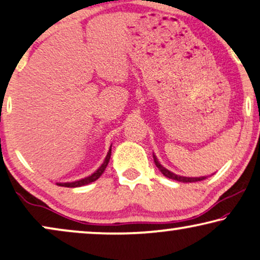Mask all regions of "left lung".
Here are the masks:
<instances>
[{
    "instance_id": "1",
    "label": "left lung",
    "mask_w": 260,
    "mask_h": 260,
    "mask_svg": "<svg viewBox=\"0 0 260 260\" xmlns=\"http://www.w3.org/2000/svg\"><path fill=\"white\" fill-rule=\"evenodd\" d=\"M153 158H154V162L156 167L159 168V171L161 172V173L165 175V177L170 178V179H173V180H177V181H181V182H196V181H202V180H205L207 177H199V178H189V177H181V175H177L174 174L173 172L168 171L167 168L164 167L161 164H160L158 161V159H156L155 155H153Z\"/></svg>"
}]
</instances>
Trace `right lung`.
Listing matches in <instances>:
<instances>
[{
    "label": "right lung",
    "instance_id": "add662e5",
    "mask_svg": "<svg viewBox=\"0 0 260 260\" xmlns=\"http://www.w3.org/2000/svg\"><path fill=\"white\" fill-rule=\"evenodd\" d=\"M111 154H112V146H111V148H109L107 155H106L105 161L102 162V165L99 167L98 170L95 171L93 174H90V175H88V177H86V178H83V179H80V180H76V181H72V182H56V185L63 186V187H80V186L88 185V184H90V182L98 180V179L101 177V174L105 172L106 167H107L108 162H109V159H111Z\"/></svg>",
    "mask_w": 260,
    "mask_h": 260
}]
</instances>
